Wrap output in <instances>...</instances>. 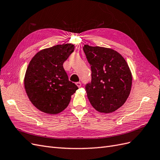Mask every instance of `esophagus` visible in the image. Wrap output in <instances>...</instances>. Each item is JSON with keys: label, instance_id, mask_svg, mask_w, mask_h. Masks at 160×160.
Returning a JSON list of instances; mask_svg holds the SVG:
<instances>
[{"label": "esophagus", "instance_id": "1", "mask_svg": "<svg viewBox=\"0 0 160 160\" xmlns=\"http://www.w3.org/2000/svg\"><path fill=\"white\" fill-rule=\"evenodd\" d=\"M76 85H77V87H78V88H81V82H77V83H76Z\"/></svg>", "mask_w": 160, "mask_h": 160}]
</instances>
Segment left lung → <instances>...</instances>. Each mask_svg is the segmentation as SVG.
I'll return each instance as SVG.
<instances>
[{
  "mask_svg": "<svg viewBox=\"0 0 160 160\" xmlns=\"http://www.w3.org/2000/svg\"><path fill=\"white\" fill-rule=\"evenodd\" d=\"M83 51L91 70V80L85 85L90 103L99 112H113L124 104L132 88V76L127 62L108 48L85 45Z\"/></svg>",
  "mask_w": 160,
  "mask_h": 160,
  "instance_id": "obj_1",
  "label": "left lung"
}]
</instances>
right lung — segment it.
Returning <instances> with one entry per match:
<instances>
[{"mask_svg": "<svg viewBox=\"0 0 160 160\" xmlns=\"http://www.w3.org/2000/svg\"><path fill=\"white\" fill-rule=\"evenodd\" d=\"M74 48L72 44H63L42 50L33 57L28 66L25 77L27 94L31 103L42 112H61L78 89L69 80L62 65Z\"/></svg>", "mask_w": 160, "mask_h": 160, "instance_id": "right-lung-1", "label": "right lung"}]
</instances>
